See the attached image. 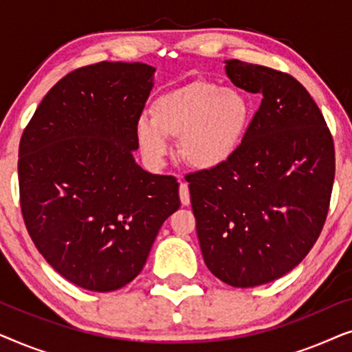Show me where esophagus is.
I'll return each instance as SVG.
<instances>
[{
    "mask_svg": "<svg viewBox=\"0 0 352 352\" xmlns=\"http://www.w3.org/2000/svg\"><path fill=\"white\" fill-rule=\"evenodd\" d=\"M179 199H181V204L184 206L190 204L189 186H187V182H184V181H181V184H179Z\"/></svg>",
    "mask_w": 352,
    "mask_h": 352,
    "instance_id": "esophagus-1",
    "label": "esophagus"
}]
</instances>
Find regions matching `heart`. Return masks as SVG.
Masks as SVG:
<instances>
[{"mask_svg":"<svg viewBox=\"0 0 352 352\" xmlns=\"http://www.w3.org/2000/svg\"><path fill=\"white\" fill-rule=\"evenodd\" d=\"M252 110V100L240 89L194 80L153 99L152 118L138 120L136 138L148 162L160 163L170 152V139H179V155L187 165L216 170L239 152Z\"/></svg>","mask_w":352,"mask_h":352,"instance_id":"obj_1","label":"heart"}]
</instances>
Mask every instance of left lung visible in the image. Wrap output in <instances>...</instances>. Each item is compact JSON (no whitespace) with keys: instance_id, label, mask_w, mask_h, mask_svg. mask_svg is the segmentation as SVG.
<instances>
[{"instance_id":"8db88e82","label":"left lung","mask_w":352,"mask_h":352,"mask_svg":"<svg viewBox=\"0 0 352 352\" xmlns=\"http://www.w3.org/2000/svg\"><path fill=\"white\" fill-rule=\"evenodd\" d=\"M230 81L261 94L239 152L187 182L206 267L232 287L285 276L314 247L335 179L330 129L292 75L232 59Z\"/></svg>"}]
</instances>
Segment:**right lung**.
Segmentation results:
<instances>
[{"label": "right lung", "mask_w": 352, "mask_h": 352, "mask_svg": "<svg viewBox=\"0 0 352 352\" xmlns=\"http://www.w3.org/2000/svg\"><path fill=\"white\" fill-rule=\"evenodd\" d=\"M155 69L99 62L52 86L23 129L19 189L27 230L67 280L113 292L142 271L179 184L134 160Z\"/></svg>", "instance_id": "right-lung-1"}]
</instances>
